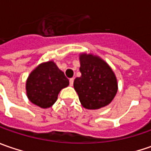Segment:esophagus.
Listing matches in <instances>:
<instances>
[{
    "mask_svg": "<svg viewBox=\"0 0 151 151\" xmlns=\"http://www.w3.org/2000/svg\"><path fill=\"white\" fill-rule=\"evenodd\" d=\"M73 83H74V78L70 79V86H73Z\"/></svg>",
    "mask_w": 151,
    "mask_h": 151,
    "instance_id": "obj_1",
    "label": "esophagus"
}]
</instances>
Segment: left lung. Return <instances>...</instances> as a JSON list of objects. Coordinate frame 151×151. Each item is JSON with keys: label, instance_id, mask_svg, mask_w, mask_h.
Listing matches in <instances>:
<instances>
[{"label": "left lung", "instance_id": "obj_1", "mask_svg": "<svg viewBox=\"0 0 151 151\" xmlns=\"http://www.w3.org/2000/svg\"><path fill=\"white\" fill-rule=\"evenodd\" d=\"M81 77L74 81L81 105L87 109H98L113 101L118 91L117 79L105 61L92 55H80Z\"/></svg>", "mask_w": 151, "mask_h": 151}]
</instances>
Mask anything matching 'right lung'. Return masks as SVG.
Wrapping results in <instances>:
<instances>
[{
  "instance_id": "add662e5",
  "label": "right lung",
  "mask_w": 151,
  "mask_h": 151,
  "mask_svg": "<svg viewBox=\"0 0 151 151\" xmlns=\"http://www.w3.org/2000/svg\"><path fill=\"white\" fill-rule=\"evenodd\" d=\"M69 80L53 61L39 65L29 75L26 89L28 99L42 108L55 103L61 89L68 86Z\"/></svg>"
}]
</instances>
